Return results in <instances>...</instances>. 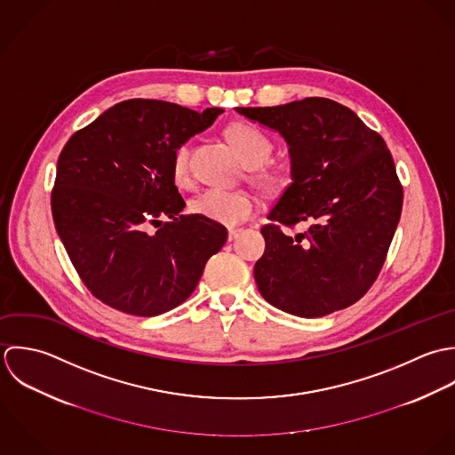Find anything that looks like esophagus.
Returning a JSON list of instances; mask_svg holds the SVG:
<instances>
[{"instance_id": "34e87169", "label": "esophagus", "mask_w": 455, "mask_h": 455, "mask_svg": "<svg viewBox=\"0 0 455 455\" xmlns=\"http://www.w3.org/2000/svg\"><path fill=\"white\" fill-rule=\"evenodd\" d=\"M241 232H243L241 228H230L228 230V241H235L241 235Z\"/></svg>"}]
</instances>
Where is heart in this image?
Here are the masks:
<instances>
[{
    "label": "heart",
    "instance_id": "obj_1",
    "mask_svg": "<svg viewBox=\"0 0 455 455\" xmlns=\"http://www.w3.org/2000/svg\"><path fill=\"white\" fill-rule=\"evenodd\" d=\"M227 137L239 153L243 164L250 169L251 182L271 193L281 191L288 184L284 169L267 165L273 153V142L266 133L251 124L234 123L227 128ZM189 153L191 146L182 142L172 155V178L178 184L189 182ZM189 207L195 214L212 223L235 227L255 214L257 200L246 191L207 188L191 200Z\"/></svg>",
    "mask_w": 455,
    "mask_h": 455
}]
</instances>
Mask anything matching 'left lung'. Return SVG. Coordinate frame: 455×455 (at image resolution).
Returning a JSON list of instances; mask_svg holds the SVG:
<instances>
[{
  "label": "left lung",
  "instance_id": "obj_1",
  "mask_svg": "<svg viewBox=\"0 0 455 455\" xmlns=\"http://www.w3.org/2000/svg\"><path fill=\"white\" fill-rule=\"evenodd\" d=\"M277 132L291 182L262 227L255 281L274 307L320 318L357 302L378 277L403 209V186L385 140L348 107L304 98L277 107H235ZM310 223L288 236L281 226Z\"/></svg>",
  "mask_w": 455,
  "mask_h": 455
}]
</instances>
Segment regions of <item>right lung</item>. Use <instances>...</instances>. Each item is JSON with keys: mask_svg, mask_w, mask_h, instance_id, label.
Returning <instances> with one entry per match:
<instances>
[{"mask_svg": "<svg viewBox=\"0 0 455 455\" xmlns=\"http://www.w3.org/2000/svg\"><path fill=\"white\" fill-rule=\"evenodd\" d=\"M221 112L126 100L63 148L51 196L54 225L76 271L107 306L135 316L174 309L227 243L223 225L181 214L186 204L172 178L176 148ZM149 224L161 228L149 235Z\"/></svg>", "mask_w": 455, "mask_h": 455, "instance_id": "right-lung-1", "label": "right lung"}]
</instances>
